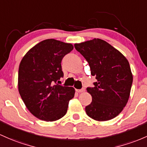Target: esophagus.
I'll list each match as a JSON object with an SVG mask.
<instances>
[{
	"label": "esophagus",
	"instance_id": "obj_1",
	"mask_svg": "<svg viewBox=\"0 0 147 147\" xmlns=\"http://www.w3.org/2000/svg\"><path fill=\"white\" fill-rule=\"evenodd\" d=\"M76 91L78 92V93H82V92L85 91V89L84 88H82L81 89H76Z\"/></svg>",
	"mask_w": 147,
	"mask_h": 147
}]
</instances>
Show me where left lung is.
<instances>
[{
    "instance_id": "left-lung-1",
    "label": "left lung",
    "mask_w": 147,
    "mask_h": 147,
    "mask_svg": "<svg viewBox=\"0 0 147 147\" xmlns=\"http://www.w3.org/2000/svg\"><path fill=\"white\" fill-rule=\"evenodd\" d=\"M75 48L88 63L92 76L97 82L87 87L92 96L85 107L87 115L99 121L118 116L128 102L133 84V75L126 58L107 42L93 39Z\"/></svg>"
}]
</instances>
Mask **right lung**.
<instances>
[{
    "label": "right lung",
    "mask_w": 147,
    "mask_h": 147,
    "mask_svg": "<svg viewBox=\"0 0 147 147\" xmlns=\"http://www.w3.org/2000/svg\"><path fill=\"white\" fill-rule=\"evenodd\" d=\"M72 49L69 43L47 39L29 50L21 61L19 94L30 112L40 120L54 121L62 118L75 96L74 88L56 83L63 77L61 61Z\"/></svg>",
    "instance_id": "1"
}]
</instances>
